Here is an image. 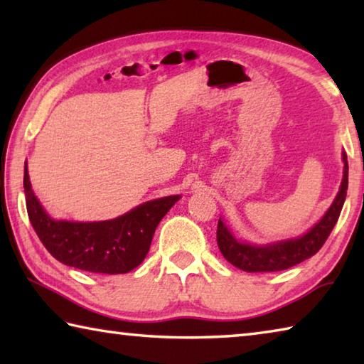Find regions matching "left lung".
<instances>
[{
    "instance_id": "obj_1",
    "label": "left lung",
    "mask_w": 364,
    "mask_h": 364,
    "mask_svg": "<svg viewBox=\"0 0 364 364\" xmlns=\"http://www.w3.org/2000/svg\"><path fill=\"white\" fill-rule=\"evenodd\" d=\"M343 159V178L341 189L336 196L334 202L324 217L311 228L304 236L287 239L268 245H254L249 242H241L232 236L230 230L218 220L217 242L220 252L228 262L234 267L247 271V273H263V271H281L299 264L306 258H310L323 247L326 239L329 237L332 228L336 226L338 215L342 212L345 197L348 188V162L347 154H342Z\"/></svg>"
}]
</instances>
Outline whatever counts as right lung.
Instances as JSON below:
<instances>
[{
	"instance_id": "obj_1",
	"label": "right lung",
	"mask_w": 364,
	"mask_h": 364,
	"mask_svg": "<svg viewBox=\"0 0 364 364\" xmlns=\"http://www.w3.org/2000/svg\"><path fill=\"white\" fill-rule=\"evenodd\" d=\"M23 191L30 223L49 254L67 267L104 274L128 273L141 264L160 220L180 200V196L160 197L119 218L78 223L54 220L45 212L32 191L27 162Z\"/></svg>"
}]
</instances>
